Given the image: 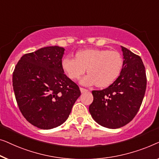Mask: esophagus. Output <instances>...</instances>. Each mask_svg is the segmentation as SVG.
Wrapping results in <instances>:
<instances>
[{"label": "esophagus", "mask_w": 159, "mask_h": 159, "mask_svg": "<svg viewBox=\"0 0 159 159\" xmlns=\"http://www.w3.org/2000/svg\"><path fill=\"white\" fill-rule=\"evenodd\" d=\"M80 90L81 93H85V92H87V91H88V89H86L84 88H80Z\"/></svg>", "instance_id": "34e87169"}]
</instances>
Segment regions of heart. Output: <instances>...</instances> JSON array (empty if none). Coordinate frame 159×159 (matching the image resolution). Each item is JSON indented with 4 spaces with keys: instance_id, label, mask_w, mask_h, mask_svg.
I'll return each instance as SVG.
<instances>
[{
    "instance_id": "obj_1",
    "label": "heart",
    "mask_w": 159,
    "mask_h": 159,
    "mask_svg": "<svg viewBox=\"0 0 159 159\" xmlns=\"http://www.w3.org/2000/svg\"><path fill=\"white\" fill-rule=\"evenodd\" d=\"M62 67L72 80L79 79L86 72L88 75L80 80L83 85H92L101 88L109 86L119 77L123 67V58L117 51L107 49H86L76 53V58L66 56Z\"/></svg>"
}]
</instances>
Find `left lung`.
<instances>
[{
	"mask_svg": "<svg viewBox=\"0 0 159 159\" xmlns=\"http://www.w3.org/2000/svg\"><path fill=\"white\" fill-rule=\"evenodd\" d=\"M123 67L112 84L93 91L89 112L98 124L110 129L123 127L137 115L146 89V75L141 58L121 46Z\"/></svg>",
	"mask_w": 159,
	"mask_h": 159,
	"instance_id": "8db88e82",
	"label": "left lung"
}]
</instances>
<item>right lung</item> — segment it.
I'll use <instances>...</instances> for the list:
<instances>
[{"instance_id": "1", "label": "right lung", "mask_w": 159, "mask_h": 159, "mask_svg": "<svg viewBox=\"0 0 159 159\" xmlns=\"http://www.w3.org/2000/svg\"><path fill=\"white\" fill-rule=\"evenodd\" d=\"M64 51L61 47L51 46L24 55L13 73L20 111L40 129H52L66 122L80 95L78 85L64 73Z\"/></svg>"}]
</instances>
